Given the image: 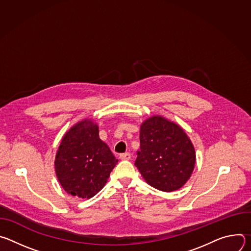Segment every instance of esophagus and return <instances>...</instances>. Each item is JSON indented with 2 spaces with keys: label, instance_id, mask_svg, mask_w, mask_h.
Masks as SVG:
<instances>
[{
  "label": "esophagus",
  "instance_id": "1",
  "mask_svg": "<svg viewBox=\"0 0 251 251\" xmlns=\"http://www.w3.org/2000/svg\"><path fill=\"white\" fill-rule=\"evenodd\" d=\"M121 160H130L131 159V154L130 153H124L120 155Z\"/></svg>",
  "mask_w": 251,
  "mask_h": 251
}]
</instances>
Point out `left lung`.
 I'll list each match as a JSON object with an SVG mask.
<instances>
[{
	"mask_svg": "<svg viewBox=\"0 0 251 251\" xmlns=\"http://www.w3.org/2000/svg\"><path fill=\"white\" fill-rule=\"evenodd\" d=\"M195 164V147L180 125L160 115L141 124L135 166L148 185L167 193L181 189Z\"/></svg>",
	"mask_w": 251,
	"mask_h": 251,
	"instance_id": "obj_1",
	"label": "left lung"
}]
</instances>
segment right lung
<instances>
[{
  "label": "right lung",
  "mask_w": 251,
  "mask_h": 251,
  "mask_svg": "<svg viewBox=\"0 0 251 251\" xmlns=\"http://www.w3.org/2000/svg\"><path fill=\"white\" fill-rule=\"evenodd\" d=\"M117 162L109 147L99 138L97 123L84 119L63 135L54 169L67 194L90 199L105 186Z\"/></svg>",
  "instance_id": "add662e5"
}]
</instances>
